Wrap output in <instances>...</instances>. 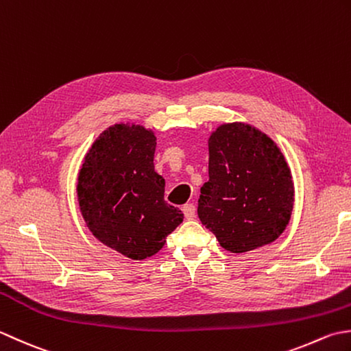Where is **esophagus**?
<instances>
[{
	"label": "esophagus",
	"instance_id": "obj_1",
	"mask_svg": "<svg viewBox=\"0 0 351 351\" xmlns=\"http://www.w3.org/2000/svg\"><path fill=\"white\" fill-rule=\"evenodd\" d=\"M182 210H183V213H184V217H186V219H192L195 217V206L192 204V203H186L183 207H182Z\"/></svg>",
	"mask_w": 351,
	"mask_h": 351
}]
</instances>
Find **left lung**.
Segmentation results:
<instances>
[{
    "label": "left lung",
    "mask_w": 351,
    "mask_h": 351,
    "mask_svg": "<svg viewBox=\"0 0 351 351\" xmlns=\"http://www.w3.org/2000/svg\"><path fill=\"white\" fill-rule=\"evenodd\" d=\"M294 183L280 148L252 124L228 123L209 138V180L198 218L232 253L274 242L288 226Z\"/></svg>",
    "instance_id": "left-lung-1"
}]
</instances>
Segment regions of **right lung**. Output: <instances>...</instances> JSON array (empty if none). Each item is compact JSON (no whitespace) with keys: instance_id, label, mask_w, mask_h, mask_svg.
<instances>
[{"instance_id":"add662e5","label":"right lung","mask_w":351,"mask_h":351,"mask_svg":"<svg viewBox=\"0 0 351 351\" xmlns=\"http://www.w3.org/2000/svg\"><path fill=\"white\" fill-rule=\"evenodd\" d=\"M156 134L141 124L119 123L98 136L86 153L77 199L90 233L133 261L154 256L183 221L169 206L165 178L154 171Z\"/></svg>"}]
</instances>
